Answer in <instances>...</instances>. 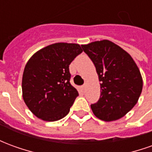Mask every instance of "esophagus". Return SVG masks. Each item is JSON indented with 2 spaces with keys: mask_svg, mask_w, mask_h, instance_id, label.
Listing matches in <instances>:
<instances>
[{
  "mask_svg": "<svg viewBox=\"0 0 152 152\" xmlns=\"http://www.w3.org/2000/svg\"><path fill=\"white\" fill-rule=\"evenodd\" d=\"M86 85H83V86H82V89L84 90V91L86 90Z\"/></svg>",
  "mask_w": 152,
  "mask_h": 152,
  "instance_id": "esophagus-1",
  "label": "esophagus"
}]
</instances>
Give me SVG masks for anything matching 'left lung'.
I'll use <instances>...</instances> for the list:
<instances>
[{
	"label": "left lung",
	"mask_w": 152,
	"mask_h": 152,
	"mask_svg": "<svg viewBox=\"0 0 152 152\" xmlns=\"http://www.w3.org/2000/svg\"><path fill=\"white\" fill-rule=\"evenodd\" d=\"M81 47L94 64L101 82L100 98L91 104L94 114L105 121L123 117L137 103L142 89L136 63L126 51L110 40Z\"/></svg>",
	"instance_id": "8db88e82"
}]
</instances>
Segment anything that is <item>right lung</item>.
I'll list each match as a JSON object with an SVG mask.
<instances>
[{
    "mask_svg": "<svg viewBox=\"0 0 152 152\" xmlns=\"http://www.w3.org/2000/svg\"><path fill=\"white\" fill-rule=\"evenodd\" d=\"M82 51L78 44L55 43L28 60L22 80L23 98L36 116L56 121L68 114L79 95L70 83L69 65Z\"/></svg>",
    "mask_w": 152,
    "mask_h": 152,
    "instance_id": "right-lung-1",
    "label": "right lung"
}]
</instances>
